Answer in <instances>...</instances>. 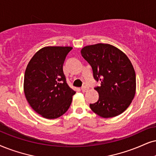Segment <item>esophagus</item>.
Segmentation results:
<instances>
[{"label":"esophagus","instance_id":"1","mask_svg":"<svg viewBox=\"0 0 156 156\" xmlns=\"http://www.w3.org/2000/svg\"><path fill=\"white\" fill-rule=\"evenodd\" d=\"M87 90H88V87H86V86H83L81 87V90L83 92H86Z\"/></svg>","mask_w":156,"mask_h":156}]
</instances>
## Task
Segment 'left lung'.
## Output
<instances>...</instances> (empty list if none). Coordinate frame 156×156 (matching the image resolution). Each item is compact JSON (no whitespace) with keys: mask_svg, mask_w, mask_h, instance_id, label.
<instances>
[{"mask_svg":"<svg viewBox=\"0 0 156 156\" xmlns=\"http://www.w3.org/2000/svg\"><path fill=\"white\" fill-rule=\"evenodd\" d=\"M80 52L91 66L94 79L101 82L95 87L98 100L90 104L92 111L104 118L125 112L136 89L135 72L127 55L117 47L101 43L84 47Z\"/></svg>","mask_w":156,"mask_h":156,"instance_id":"8db88e82","label":"left lung"}]
</instances>
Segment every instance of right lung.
Returning a JSON list of instances; mask_svg holds the SVG:
<instances>
[{
  "label": "right lung",
  "mask_w": 156,
  "mask_h": 156,
  "mask_svg": "<svg viewBox=\"0 0 156 156\" xmlns=\"http://www.w3.org/2000/svg\"><path fill=\"white\" fill-rule=\"evenodd\" d=\"M71 47H45L29 61L23 90L29 105L47 119L66 113L76 91L67 83L63 64Z\"/></svg>",
  "instance_id": "obj_1"
}]
</instances>
